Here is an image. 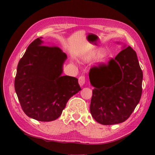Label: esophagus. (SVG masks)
<instances>
[{"label":"esophagus","instance_id":"34e87169","mask_svg":"<svg viewBox=\"0 0 155 155\" xmlns=\"http://www.w3.org/2000/svg\"><path fill=\"white\" fill-rule=\"evenodd\" d=\"M78 81H79V85L83 87L85 83V76H80L78 79Z\"/></svg>","mask_w":155,"mask_h":155}]
</instances>
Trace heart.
<instances>
[{"label":"heart","mask_w":155,"mask_h":155,"mask_svg":"<svg viewBox=\"0 0 155 155\" xmlns=\"http://www.w3.org/2000/svg\"><path fill=\"white\" fill-rule=\"evenodd\" d=\"M104 53V50H99L97 51H96V52L93 55V57H95V56H100V61L101 63H105L107 61V57H106V55Z\"/></svg>","instance_id":"1"}]
</instances>
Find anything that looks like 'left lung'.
Listing matches in <instances>:
<instances>
[{
  "label": "left lung",
  "instance_id": "left-lung-1",
  "mask_svg": "<svg viewBox=\"0 0 155 155\" xmlns=\"http://www.w3.org/2000/svg\"><path fill=\"white\" fill-rule=\"evenodd\" d=\"M123 48L107 65L93 67L89 72L91 85L95 87L90 111L102 125L124 122L141 98L143 73L137 53L130 46Z\"/></svg>",
  "mask_w": 155,
  "mask_h": 155
}]
</instances>
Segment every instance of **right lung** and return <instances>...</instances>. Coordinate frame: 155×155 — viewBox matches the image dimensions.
I'll use <instances>...</instances> for the list:
<instances>
[{
  "label": "right lung",
  "mask_w": 155,
  "mask_h": 155,
  "mask_svg": "<svg viewBox=\"0 0 155 155\" xmlns=\"http://www.w3.org/2000/svg\"><path fill=\"white\" fill-rule=\"evenodd\" d=\"M42 38L28 46L18 62L15 90L28 116L51 121L61 115L68 100L81 89L77 78L62 76L66 54L58 46H44Z\"/></svg>",
  "instance_id": "1"
}]
</instances>
